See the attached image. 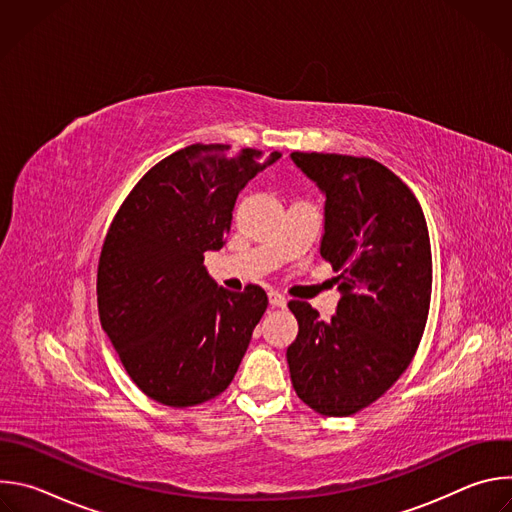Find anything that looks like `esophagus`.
Wrapping results in <instances>:
<instances>
[{"mask_svg": "<svg viewBox=\"0 0 512 512\" xmlns=\"http://www.w3.org/2000/svg\"><path fill=\"white\" fill-rule=\"evenodd\" d=\"M269 304H271L273 308H285V306H287V300H285V296L279 294V291H271V294H269Z\"/></svg>", "mask_w": 512, "mask_h": 512, "instance_id": "esophagus-1", "label": "esophagus"}]
</instances>
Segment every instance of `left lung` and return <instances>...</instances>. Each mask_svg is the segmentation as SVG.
Segmentation results:
<instances>
[{"instance_id": "1", "label": "left lung", "mask_w": 512, "mask_h": 512, "mask_svg": "<svg viewBox=\"0 0 512 512\" xmlns=\"http://www.w3.org/2000/svg\"><path fill=\"white\" fill-rule=\"evenodd\" d=\"M322 190L320 255L340 275L330 322L289 302L298 336L287 346L291 385L314 411L346 417L375 403L405 373L431 300V245L407 184L371 158L291 154Z\"/></svg>"}]
</instances>
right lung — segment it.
Returning a JSON list of instances; mask_svg holds the SVG:
<instances>
[{"mask_svg":"<svg viewBox=\"0 0 512 512\" xmlns=\"http://www.w3.org/2000/svg\"><path fill=\"white\" fill-rule=\"evenodd\" d=\"M279 158L188 145L145 174L113 218L97 271L101 326L131 381L162 405L204 403L235 379L267 294L218 287L204 253L225 245L239 192Z\"/></svg>","mask_w":512,"mask_h":512,"instance_id":"1","label":"right lung"}]
</instances>
